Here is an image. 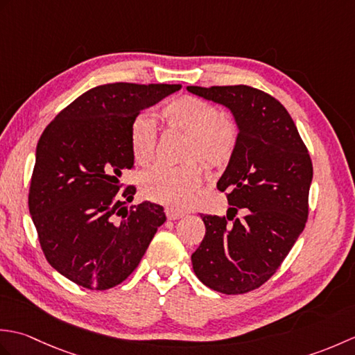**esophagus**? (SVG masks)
Listing matches in <instances>:
<instances>
[{"label":"esophagus","mask_w":355,"mask_h":355,"mask_svg":"<svg viewBox=\"0 0 355 355\" xmlns=\"http://www.w3.org/2000/svg\"><path fill=\"white\" fill-rule=\"evenodd\" d=\"M166 216H168V220L175 221V220H180V218H183L184 214L178 212V210H173V209H166Z\"/></svg>","instance_id":"obj_1"}]
</instances>
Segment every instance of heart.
<instances>
[{
    "instance_id": "obj_1",
    "label": "heart",
    "mask_w": 355,
    "mask_h": 355,
    "mask_svg": "<svg viewBox=\"0 0 355 355\" xmlns=\"http://www.w3.org/2000/svg\"><path fill=\"white\" fill-rule=\"evenodd\" d=\"M169 130L186 134L183 160L177 168L157 166L141 173L140 192L150 201L172 209H186L202 183V162L207 169H221L230 162L236 146L238 132L229 119L223 117L215 105L195 96H182L163 110ZM158 126L148 112L135 116L130 126V148L135 163L153 162Z\"/></svg>"
}]
</instances>
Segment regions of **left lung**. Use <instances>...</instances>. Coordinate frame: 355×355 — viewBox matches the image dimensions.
Wrapping results in <instances>:
<instances>
[{
	"label": "left lung",
	"instance_id": "left-lung-1",
	"mask_svg": "<svg viewBox=\"0 0 355 355\" xmlns=\"http://www.w3.org/2000/svg\"><path fill=\"white\" fill-rule=\"evenodd\" d=\"M224 105L238 126L233 155L216 187L227 191L225 216L201 215L206 235L192 254L209 288L243 294L259 288L290 253L308 218L313 163L288 111L248 85L187 87ZM241 209L244 217H236Z\"/></svg>",
	"mask_w": 355,
	"mask_h": 355
}]
</instances>
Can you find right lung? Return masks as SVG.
Returning <instances> with one entry per match:
<instances>
[{
  "label": "right lung",
  "mask_w": 355,
  "mask_h": 355,
  "mask_svg": "<svg viewBox=\"0 0 355 355\" xmlns=\"http://www.w3.org/2000/svg\"><path fill=\"white\" fill-rule=\"evenodd\" d=\"M182 85H99L79 96L45 128L36 146L28 210L50 266L88 290H108L137 268L163 207L145 201L128 207L134 186L130 126Z\"/></svg>",
  "instance_id": "obj_1"
}]
</instances>
